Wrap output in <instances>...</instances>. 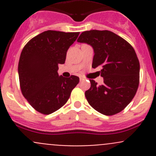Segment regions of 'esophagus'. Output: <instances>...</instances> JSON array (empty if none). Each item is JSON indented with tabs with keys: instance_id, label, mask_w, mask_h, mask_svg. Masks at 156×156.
<instances>
[{
	"instance_id": "1",
	"label": "esophagus",
	"mask_w": 156,
	"mask_h": 156,
	"mask_svg": "<svg viewBox=\"0 0 156 156\" xmlns=\"http://www.w3.org/2000/svg\"><path fill=\"white\" fill-rule=\"evenodd\" d=\"M84 77H80V81H84Z\"/></svg>"
}]
</instances>
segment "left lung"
Instances as JSON below:
<instances>
[{"label":"left lung","mask_w":156,"mask_h":156,"mask_svg":"<svg viewBox=\"0 0 156 156\" xmlns=\"http://www.w3.org/2000/svg\"><path fill=\"white\" fill-rule=\"evenodd\" d=\"M77 41L92 47V67L101 69L103 78L100 85L90 80V87L85 92L88 103L105 115L120 112L133 100L139 86L140 62L134 49L107 30L84 31Z\"/></svg>","instance_id":"obj_1"}]
</instances>
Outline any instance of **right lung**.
Wrapping results in <instances>:
<instances>
[{"label": "right lung", "mask_w": 156, "mask_h": 156, "mask_svg": "<svg viewBox=\"0 0 156 156\" xmlns=\"http://www.w3.org/2000/svg\"><path fill=\"white\" fill-rule=\"evenodd\" d=\"M79 32L48 30L29 41L20 55L19 78L23 95L35 110L49 115L68 101L79 78L59 76V64H64L67 50Z\"/></svg>", "instance_id": "right-lung-1"}]
</instances>
